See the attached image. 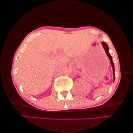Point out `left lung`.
<instances>
[{
	"instance_id": "1",
	"label": "left lung",
	"mask_w": 133,
	"mask_h": 133,
	"mask_svg": "<svg viewBox=\"0 0 133 133\" xmlns=\"http://www.w3.org/2000/svg\"><path fill=\"white\" fill-rule=\"evenodd\" d=\"M102 46H103V48H104V50H105V52H106V53L107 55L108 56V57L109 58L110 62H111V66H112V71H113V74H114V79H115L114 65L113 62H112V60L111 56L110 55V54L109 52V47H108V46H107V44L106 43H104V42H102Z\"/></svg>"
}]
</instances>
